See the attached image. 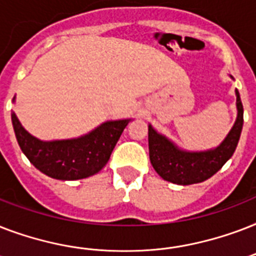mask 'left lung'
Listing matches in <instances>:
<instances>
[{
    "label": "left lung",
    "instance_id": "left-lung-1",
    "mask_svg": "<svg viewBox=\"0 0 256 256\" xmlns=\"http://www.w3.org/2000/svg\"><path fill=\"white\" fill-rule=\"evenodd\" d=\"M235 94L238 110L236 120L224 140L212 150L184 152L148 124L150 162L160 176L175 184L186 186L203 182L222 168L234 154L243 128V104L238 90H235Z\"/></svg>",
    "mask_w": 256,
    "mask_h": 256
}]
</instances>
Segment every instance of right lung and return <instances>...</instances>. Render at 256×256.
<instances>
[{"instance_id":"obj_1","label":"right lung","mask_w":256,"mask_h":256,"mask_svg":"<svg viewBox=\"0 0 256 256\" xmlns=\"http://www.w3.org/2000/svg\"><path fill=\"white\" fill-rule=\"evenodd\" d=\"M12 122L18 144L34 168L50 178L76 180L88 178L104 168L130 120H108L80 138L50 142L29 134L14 112H12Z\"/></svg>"}]
</instances>
